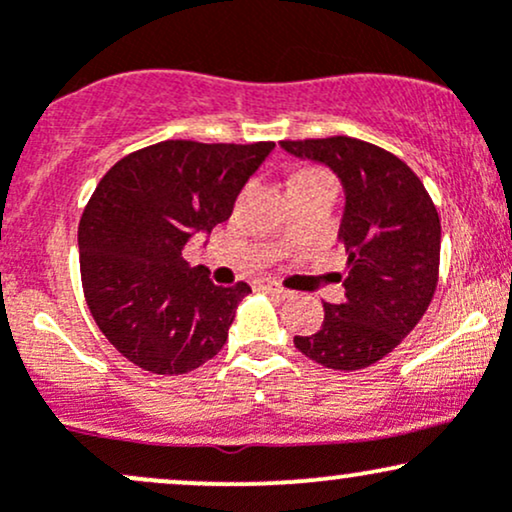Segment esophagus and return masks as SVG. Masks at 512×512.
I'll return each instance as SVG.
<instances>
[{
	"mask_svg": "<svg viewBox=\"0 0 512 512\" xmlns=\"http://www.w3.org/2000/svg\"><path fill=\"white\" fill-rule=\"evenodd\" d=\"M255 289L276 293V296H279V298L291 296V291H286L284 286H279V284H276V281H272V279H257V281H255Z\"/></svg>",
	"mask_w": 512,
	"mask_h": 512,
	"instance_id": "obj_1",
	"label": "esophagus"
}]
</instances>
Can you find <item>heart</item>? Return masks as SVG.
Returning a JSON list of instances; mask_svg holds the SVG:
<instances>
[{"mask_svg": "<svg viewBox=\"0 0 512 512\" xmlns=\"http://www.w3.org/2000/svg\"><path fill=\"white\" fill-rule=\"evenodd\" d=\"M315 175H327V173L320 168H305V170H301V173L293 175V178H315Z\"/></svg>", "mask_w": 512, "mask_h": 512, "instance_id": "obj_1", "label": "heart"}]
</instances>
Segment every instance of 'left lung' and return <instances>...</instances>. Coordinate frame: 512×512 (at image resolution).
I'll list each match as a JSON object with an SVG mask.
<instances>
[{
  "mask_svg": "<svg viewBox=\"0 0 512 512\" xmlns=\"http://www.w3.org/2000/svg\"><path fill=\"white\" fill-rule=\"evenodd\" d=\"M296 158L325 163L344 187V303L296 349L332 370L373 366L419 325L438 286L440 219L424 182L402 158L354 137L281 142Z\"/></svg>",
  "mask_w": 512,
  "mask_h": 512,
  "instance_id": "left-lung-1",
  "label": "left lung"
}]
</instances>
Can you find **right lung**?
<instances>
[{
	"instance_id": "1",
	"label": "right lung",
	"mask_w": 512,
	"mask_h": 512,
	"mask_svg": "<svg viewBox=\"0 0 512 512\" xmlns=\"http://www.w3.org/2000/svg\"><path fill=\"white\" fill-rule=\"evenodd\" d=\"M272 149L168 139L98 182L79 221L81 284L98 330L134 366L182 375L223 349L250 286H216L182 250L231 216Z\"/></svg>"
}]
</instances>
